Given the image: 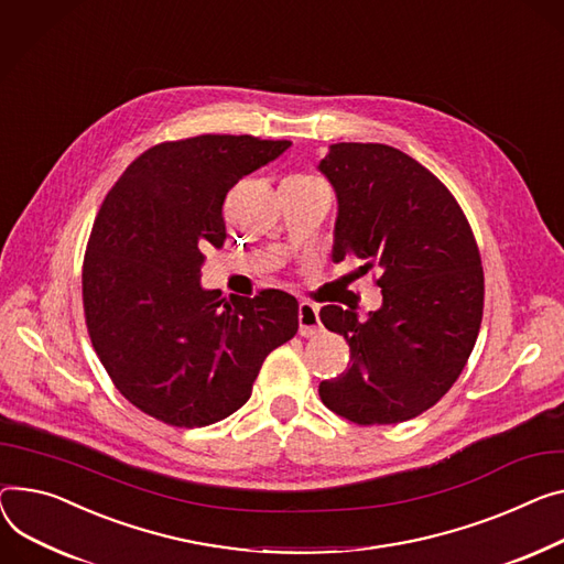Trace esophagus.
Masks as SVG:
<instances>
[{
  "label": "esophagus",
  "instance_id": "1",
  "mask_svg": "<svg viewBox=\"0 0 564 564\" xmlns=\"http://www.w3.org/2000/svg\"><path fill=\"white\" fill-rule=\"evenodd\" d=\"M322 330L319 322V308L311 302L299 304V335L302 337H313Z\"/></svg>",
  "mask_w": 564,
  "mask_h": 564
}]
</instances>
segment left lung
Returning <instances> with one entry per match:
<instances>
[{
  "mask_svg": "<svg viewBox=\"0 0 564 564\" xmlns=\"http://www.w3.org/2000/svg\"><path fill=\"white\" fill-rule=\"evenodd\" d=\"M319 172L337 195L333 260L358 258L383 292L362 322L335 304L319 311L351 351L319 397L360 426L412 420L452 390L476 345L485 294L476 238L448 187L394 147L330 144Z\"/></svg>",
  "mask_w": 564,
  "mask_h": 564,
  "instance_id": "obj_1",
  "label": "left lung"
}]
</instances>
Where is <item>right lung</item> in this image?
I'll return each mask as SVG.
<instances>
[{
  "mask_svg": "<svg viewBox=\"0 0 564 564\" xmlns=\"http://www.w3.org/2000/svg\"><path fill=\"white\" fill-rule=\"evenodd\" d=\"M290 140L206 133L149 147L110 187L84 256L90 343L120 394L170 426L199 429L242 408L262 360L294 337L296 299H219L199 283L227 240L221 204Z\"/></svg>",
  "mask_w": 564,
  "mask_h": 564,
  "instance_id": "obj_1",
  "label": "right lung"
}]
</instances>
